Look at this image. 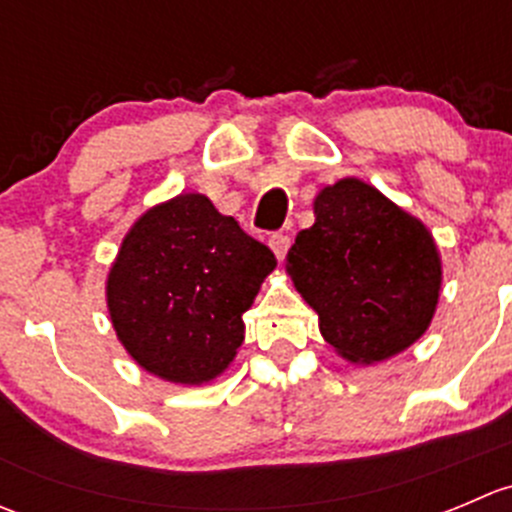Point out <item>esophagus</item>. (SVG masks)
<instances>
[{"label":"esophagus","mask_w":512,"mask_h":512,"mask_svg":"<svg viewBox=\"0 0 512 512\" xmlns=\"http://www.w3.org/2000/svg\"><path fill=\"white\" fill-rule=\"evenodd\" d=\"M289 245H292V237H289L287 232H275V235L270 237V247H272V252L277 255V260H285Z\"/></svg>","instance_id":"34e87169"}]
</instances>
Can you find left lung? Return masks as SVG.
<instances>
[{
	"instance_id": "1",
	"label": "left lung",
	"mask_w": 512,
	"mask_h": 512,
	"mask_svg": "<svg viewBox=\"0 0 512 512\" xmlns=\"http://www.w3.org/2000/svg\"><path fill=\"white\" fill-rule=\"evenodd\" d=\"M287 272L319 314L322 337L354 364L409 349L441 292V257L426 225L359 178L317 195L314 225L289 247Z\"/></svg>"
}]
</instances>
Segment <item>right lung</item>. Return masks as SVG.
I'll return each instance as SVG.
<instances>
[{
	"label": "right lung",
	"instance_id": "1",
	"mask_svg": "<svg viewBox=\"0 0 512 512\" xmlns=\"http://www.w3.org/2000/svg\"><path fill=\"white\" fill-rule=\"evenodd\" d=\"M277 267L267 245L220 215L200 193L143 213L123 237L106 299L126 352L173 384H205L235 359L265 277Z\"/></svg>",
	"mask_w": 512,
	"mask_h": 512
}]
</instances>
